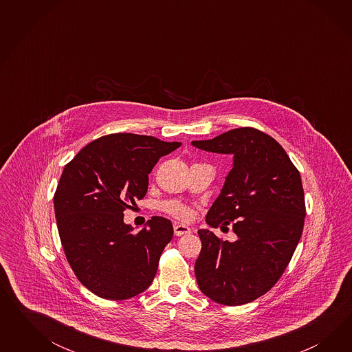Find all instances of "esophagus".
I'll return each mask as SVG.
<instances>
[{
	"label": "esophagus",
	"instance_id": "34e87169",
	"mask_svg": "<svg viewBox=\"0 0 352 352\" xmlns=\"http://www.w3.org/2000/svg\"><path fill=\"white\" fill-rule=\"evenodd\" d=\"M192 230L186 224H174V234L175 236H183V234H191Z\"/></svg>",
	"mask_w": 352,
	"mask_h": 352
}]
</instances>
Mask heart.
Instances as JSON below:
<instances>
[{
    "instance_id": "b5f03b06",
    "label": "heart",
    "mask_w": 352,
    "mask_h": 352,
    "mask_svg": "<svg viewBox=\"0 0 352 352\" xmlns=\"http://www.w3.org/2000/svg\"><path fill=\"white\" fill-rule=\"evenodd\" d=\"M161 208H162V210H165L166 213L171 214V215H174V217H177V218H179V219H183V221L191 219V209H190L188 206L183 205V204L177 203V201H166V203H164L161 205Z\"/></svg>"
}]
</instances>
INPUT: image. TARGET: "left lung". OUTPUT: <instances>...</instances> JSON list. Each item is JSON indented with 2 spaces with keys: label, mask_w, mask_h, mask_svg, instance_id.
Masks as SVG:
<instances>
[{
  "label": "left lung",
  "mask_w": 352,
  "mask_h": 352,
  "mask_svg": "<svg viewBox=\"0 0 352 352\" xmlns=\"http://www.w3.org/2000/svg\"><path fill=\"white\" fill-rule=\"evenodd\" d=\"M192 146L234 155L206 223L217 228L232 222L237 239L223 241L199 230V288L217 303L245 305L276 284L298 245L306 215L299 171L275 139L254 128L232 129L209 140H193Z\"/></svg>",
  "instance_id": "8db88e82"
}]
</instances>
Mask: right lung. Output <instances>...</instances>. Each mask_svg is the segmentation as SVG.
<instances>
[{"label": "right lung", "mask_w": 352, "mask_h": 352, "mask_svg": "<svg viewBox=\"0 0 352 352\" xmlns=\"http://www.w3.org/2000/svg\"><path fill=\"white\" fill-rule=\"evenodd\" d=\"M181 144L116 133L89 143L64 166L54 195L58 231L76 276L98 297L131 298L153 281L171 222L155 217L133 234L124 210L146 196L153 166Z\"/></svg>", "instance_id": "add662e5"}]
</instances>
